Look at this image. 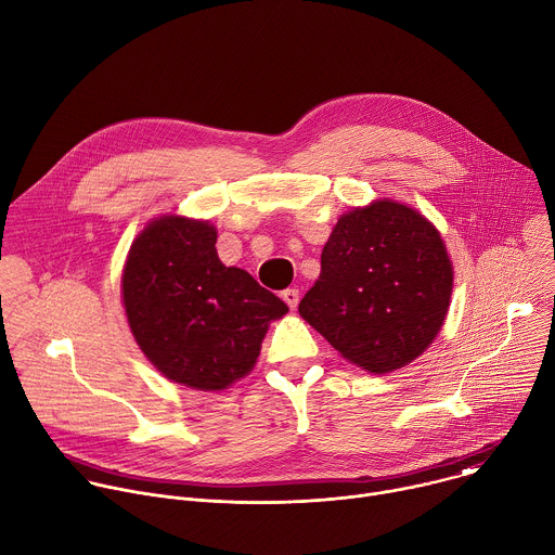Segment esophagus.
Here are the masks:
<instances>
[{
  "label": "esophagus",
  "instance_id": "1",
  "mask_svg": "<svg viewBox=\"0 0 555 555\" xmlns=\"http://www.w3.org/2000/svg\"><path fill=\"white\" fill-rule=\"evenodd\" d=\"M281 298L287 302V307H289V309H296V307H298V300H300V296H298V289H294V287L285 289V292L281 294Z\"/></svg>",
  "mask_w": 555,
  "mask_h": 555
}]
</instances>
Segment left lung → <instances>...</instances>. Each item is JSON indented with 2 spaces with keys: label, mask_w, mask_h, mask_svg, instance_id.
<instances>
[{
  "label": "left lung",
  "mask_w": 555,
  "mask_h": 555,
  "mask_svg": "<svg viewBox=\"0 0 555 555\" xmlns=\"http://www.w3.org/2000/svg\"><path fill=\"white\" fill-rule=\"evenodd\" d=\"M320 263L298 313L363 371H399L440 333L453 263L438 229L416 209L384 198L344 214Z\"/></svg>",
  "instance_id": "8db88e82"
}]
</instances>
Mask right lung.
Here are the masks:
<instances>
[{
    "mask_svg": "<svg viewBox=\"0 0 555 555\" xmlns=\"http://www.w3.org/2000/svg\"><path fill=\"white\" fill-rule=\"evenodd\" d=\"M205 220L163 216L132 242L121 296L130 331L173 384L218 392L246 377L287 305L246 270L227 268Z\"/></svg>",
    "mask_w": 555,
    "mask_h": 555,
    "instance_id": "right-lung-1",
    "label": "right lung"
}]
</instances>
